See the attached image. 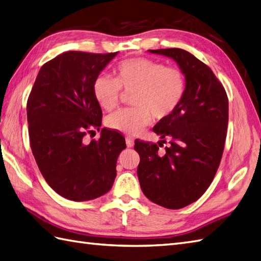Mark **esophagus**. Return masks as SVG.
Returning a JSON list of instances; mask_svg holds the SVG:
<instances>
[{"label": "esophagus", "mask_w": 261, "mask_h": 261, "mask_svg": "<svg viewBox=\"0 0 261 261\" xmlns=\"http://www.w3.org/2000/svg\"><path fill=\"white\" fill-rule=\"evenodd\" d=\"M126 145H127V147H133V146H134V138L126 137Z\"/></svg>", "instance_id": "1"}]
</instances>
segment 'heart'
<instances>
[{
    "mask_svg": "<svg viewBox=\"0 0 261 261\" xmlns=\"http://www.w3.org/2000/svg\"><path fill=\"white\" fill-rule=\"evenodd\" d=\"M187 80L181 69L165 67L147 58H132L121 61L115 70V78L98 76L92 92L96 101L107 112L118 106L121 89L133 91L130 102L134 107L109 115L105 124L113 130L128 135L141 133L152 121L164 119L181 103Z\"/></svg>",
    "mask_w": 261,
    "mask_h": 261,
    "instance_id": "1",
    "label": "heart"
}]
</instances>
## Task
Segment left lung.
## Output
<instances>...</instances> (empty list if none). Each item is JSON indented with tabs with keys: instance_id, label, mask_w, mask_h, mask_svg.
Segmentation results:
<instances>
[{
	"instance_id": "obj_1",
	"label": "left lung",
	"mask_w": 261,
	"mask_h": 261,
	"mask_svg": "<svg viewBox=\"0 0 261 261\" xmlns=\"http://www.w3.org/2000/svg\"><path fill=\"white\" fill-rule=\"evenodd\" d=\"M148 51L174 60L187 88L175 112L154 126L159 145L135 141L141 158L137 176L147 199L167 209H181L201 198L218 171L227 136L228 97L211 69L190 52ZM167 137L169 147L159 152Z\"/></svg>"
}]
</instances>
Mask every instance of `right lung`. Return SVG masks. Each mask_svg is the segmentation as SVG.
I'll return each instance as SVG.
<instances>
[{"mask_svg": "<svg viewBox=\"0 0 261 261\" xmlns=\"http://www.w3.org/2000/svg\"><path fill=\"white\" fill-rule=\"evenodd\" d=\"M67 51L40 69L27 114L31 149L44 179L58 194L88 201L107 193L116 177L118 155L126 148L119 133L100 129L101 108L92 85L117 56ZM98 141L83 143L87 132Z\"/></svg>", "mask_w": 261, "mask_h": 261, "instance_id": "1", "label": "right lung"}]
</instances>
